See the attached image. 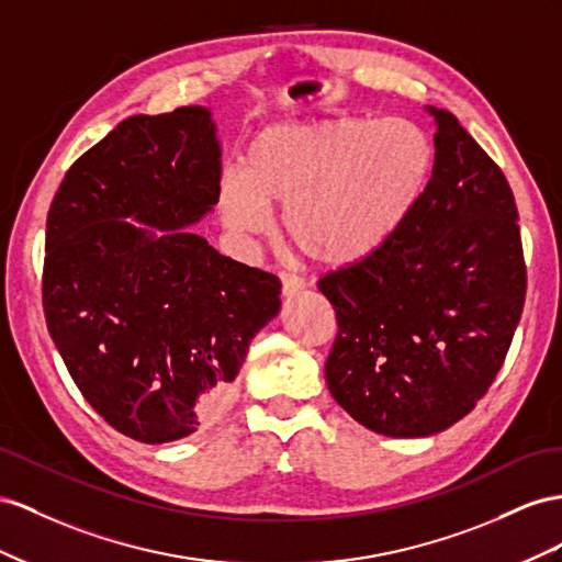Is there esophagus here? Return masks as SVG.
Listing matches in <instances>:
<instances>
[{
	"label": "esophagus",
	"mask_w": 562,
	"mask_h": 562,
	"mask_svg": "<svg viewBox=\"0 0 562 562\" xmlns=\"http://www.w3.org/2000/svg\"><path fill=\"white\" fill-rule=\"evenodd\" d=\"M280 280H282V294L284 296H294V294L306 290V280L294 276V272H280Z\"/></svg>",
	"instance_id": "esophagus-1"
}]
</instances>
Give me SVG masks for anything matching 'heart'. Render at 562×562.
Wrapping results in <instances>:
<instances>
[{"mask_svg": "<svg viewBox=\"0 0 562 562\" xmlns=\"http://www.w3.org/2000/svg\"><path fill=\"white\" fill-rule=\"evenodd\" d=\"M432 146L403 117H323L270 124L256 134L218 183L226 226L259 235L270 206H282L292 243L325 266L370 259L419 202Z\"/></svg>", "mask_w": 562, "mask_h": 562, "instance_id": "heart-1", "label": "heart"}]
</instances>
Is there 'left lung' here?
<instances>
[{
  "mask_svg": "<svg viewBox=\"0 0 562 562\" xmlns=\"http://www.w3.org/2000/svg\"><path fill=\"white\" fill-rule=\"evenodd\" d=\"M419 202L370 259L317 282L336 313L329 393L381 436L450 428L502 370L525 303L518 210L504 171L447 110Z\"/></svg>",
  "mask_w": 562,
  "mask_h": 562,
  "instance_id": "1",
  "label": "left lung"
}]
</instances>
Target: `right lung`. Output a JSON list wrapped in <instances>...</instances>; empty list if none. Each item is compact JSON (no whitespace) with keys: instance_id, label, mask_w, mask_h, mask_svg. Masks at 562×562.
Wrapping results in <instances>:
<instances>
[{"instance_id":"obj_1","label":"right lung","mask_w":562,"mask_h":562,"mask_svg":"<svg viewBox=\"0 0 562 562\" xmlns=\"http://www.w3.org/2000/svg\"><path fill=\"white\" fill-rule=\"evenodd\" d=\"M218 183L210 108L134 115L68 169L46 216V327L87 403L138 442L218 419L280 311L272 272L190 231Z\"/></svg>"}]
</instances>
